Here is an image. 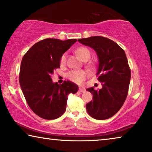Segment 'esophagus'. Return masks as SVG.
<instances>
[{"label":"esophagus","mask_w":152,"mask_h":152,"mask_svg":"<svg viewBox=\"0 0 152 152\" xmlns=\"http://www.w3.org/2000/svg\"><path fill=\"white\" fill-rule=\"evenodd\" d=\"M85 89H83V88H80V89H79V91L80 92H82V93H83V92H85Z\"/></svg>","instance_id":"esophagus-1"}]
</instances>
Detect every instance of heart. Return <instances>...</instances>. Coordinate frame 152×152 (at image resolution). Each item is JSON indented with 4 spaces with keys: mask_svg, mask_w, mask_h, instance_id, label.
<instances>
[{
    "mask_svg": "<svg viewBox=\"0 0 152 152\" xmlns=\"http://www.w3.org/2000/svg\"><path fill=\"white\" fill-rule=\"evenodd\" d=\"M76 54L80 57L81 59L83 61L89 60L91 57V53L89 50L87 48L85 47H80L76 50ZM66 63V54H63L60 59V64L61 65H64ZM89 76V73L87 71L83 69L79 70H73V71L70 72L67 74V78L72 82L81 84L83 83V81L85 80Z\"/></svg>",
    "mask_w": 152,
    "mask_h": 152,
    "instance_id": "b5f03b06",
    "label": "heart"
}]
</instances>
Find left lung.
Instances as JSON below:
<instances>
[{
    "mask_svg": "<svg viewBox=\"0 0 152 152\" xmlns=\"http://www.w3.org/2000/svg\"><path fill=\"white\" fill-rule=\"evenodd\" d=\"M85 46L92 48L98 57L96 76L102 88L91 93L93 100L86 104L87 113L93 118H110L119 111L128 96L130 81V69L125 52L117 43L101 36L79 39Z\"/></svg>",
    "mask_w": 152,
    "mask_h": 152,
    "instance_id": "left-lung-1",
    "label": "left lung"
}]
</instances>
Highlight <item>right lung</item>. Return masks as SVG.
<instances>
[{"label":"right lung","instance_id":"1","mask_svg":"<svg viewBox=\"0 0 152 152\" xmlns=\"http://www.w3.org/2000/svg\"><path fill=\"white\" fill-rule=\"evenodd\" d=\"M76 39H43L36 43L22 58L19 81L31 109L44 119L61 116L66 109L67 97L76 94L78 87L71 81L61 85L53 83L51 76L60 67V59Z\"/></svg>","mask_w":152,"mask_h":152}]
</instances>
